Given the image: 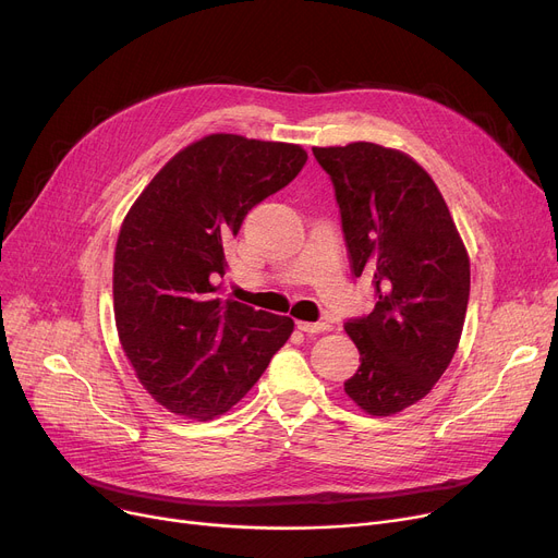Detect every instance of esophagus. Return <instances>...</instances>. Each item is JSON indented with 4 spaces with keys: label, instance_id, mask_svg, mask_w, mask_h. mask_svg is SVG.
Segmentation results:
<instances>
[{
    "label": "esophagus",
    "instance_id": "1",
    "mask_svg": "<svg viewBox=\"0 0 558 558\" xmlns=\"http://www.w3.org/2000/svg\"><path fill=\"white\" fill-rule=\"evenodd\" d=\"M296 328L307 332V335H316V332H326L330 330L328 324H310V320H296Z\"/></svg>",
    "mask_w": 558,
    "mask_h": 558
}]
</instances>
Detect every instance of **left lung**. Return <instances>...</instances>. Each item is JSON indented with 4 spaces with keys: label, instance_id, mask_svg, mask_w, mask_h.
Returning <instances> with one entry per match:
<instances>
[{
    "label": "left lung",
    "instance_id": "1",
    "mask_svg": "<svg viewBox=\"0 0 558 558\" xmlns=\"http://www.w3.org/2000/svg\"><path fill=\"white\" fill-rule=\"evenodd\" d=\"M335 183L355 278L375 284L368 316L348 320L362 364L343 385L371 416L425 398L461 339L471 257L444 194L404 151L375 142L312 146Z\"/></svg>",
    "mask_w": 558,
    "mask_h": 558
}]
</instances>
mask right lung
Instances as JSON below:
<instances>
[{"label":"right lung","instance_id":"add662e5","mask_svg":"<svg viewBox=\"0 0 558 558\" xmlns=\"http://www.w3.org/2000/svg\"><path fill=\"white\" fill-rule=\"evenodd\" d=\"M305 160L301 144L205 135L126 213L112 264L114 326L140 385L171 414H226L294 332L289 316L221 299L215 278L248 210Z\"/></svg>","mask_w":558,"mask_h":558}]
</instances>
